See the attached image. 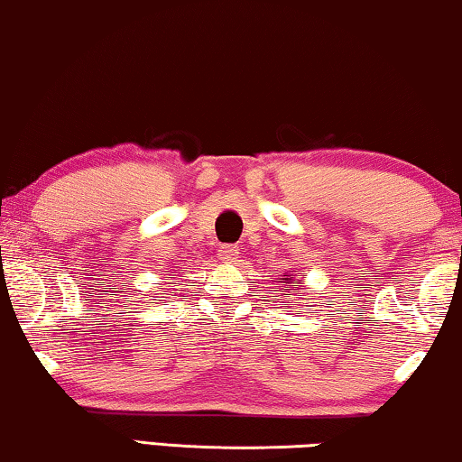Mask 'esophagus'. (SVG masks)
I'll return each instance as SVG.
<instances>
[{"label": "esophagus", "mask_w": 462, "mask_h": 462, "mask_svg": "<svg viewBox=\"0 0 462 462\" xmlns=\"http://www.w3.org/2000/svg\"><path fill=\"white\" fill-rule=\"evenodd\" d=\"M218 256L223 258V261H236V258L239 256V248L233 244H225L218 248Z\"/></svg>", "instance_id": "obj_1"}]
</instances>
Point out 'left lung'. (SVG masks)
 Here are the masks:
<instances>
[{"label":"left lung","mask_w":462,"mask_h":462,"mask_svg":"<svg viewBox=\"0 0 462 462\" xmlns=\"http://www.w3.org/2000/svg\"><path fill=\"white\" fill-rule=\"evenodd\" d=\"M286 283H288V282H286Z\"/></svg>","instance_id":"8db88e82"}]
</instances>
